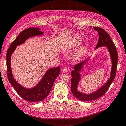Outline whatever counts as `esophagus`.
Wrapping results in <instances>:
<instances>
[{"mask_svg": "<svg viewBox=\"0 0 126 126\" xmlns=\"http://www.w3.org/2000/svg\"><path fill=\"white\" fill-rule=\"evenodd\" d=\"M68 71V69H67V67H64V68H63V72H67Z\"/></svg>", "mask_w": 126, "mask_h": 126, "instance_id": "1", "label": "esophagus"}]
</instances>
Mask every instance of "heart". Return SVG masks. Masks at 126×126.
Segmentation results:
<instances>
[{
  "instance_id": "heart-1",
  "label": "heart",
  "mask_w": 126,
  "mask_h": 126,
  "mask_svg": "<svg viewBox=\"0 0 126 126\" xmlns=\"http://www.w3.org/2000/svg\"><path fill=\"white\" fill-rule=\"evenodd\" d=\"M81 39L78 37L72 38L69 41H68L64 45L63 49L64 51H69L72 49H74L78 47L81 44ZM88 51V48L85 46H83L80 47L76 51L73 56V59L75 61H78L84 57Z\"/></svg>"
}]
</instances>
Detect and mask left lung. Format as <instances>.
<instances>
[{
	"label": "left lung",
	"mask_w": 126,
	"mask_h": 126,
	"mask_svg": "<svg viewBox=\"0 0 126 126\" xmlns=\"http://www.w3.org/2000/svg\"><path fill=\"white\" fill-rule=\"evenodd\" d=\"M94 29L98 32L99 41L96 49L102 47H106L109 52L111 60V69L110 72V77L108 80L99 88L90 94H85L78 90V86L81 78V72L84 69L86 64L88 62L90 57L83 62L78 63L74 67V70L71 72V93L75 97L80 100L90 101L97 99L104 95L110 86L111 85L113 79H115L118 63V54L115 44L110 38L107 32L100 27H94Z\"/></svg>",
	"instance_id": "8db88e82"
}]
</instances>
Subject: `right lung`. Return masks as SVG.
Listing matches in <instances>:
<instances>
[{
  "mask_svg": "<svg viewBox=\"0 0 126 126\" xmlns=\"http://www.w3.org/2000/svg\"><path fill=\"white\" fill-rule=\"evenodd\" d=\"M44 35V32L41 31L40 28L32 27L24 30L11 43L6 55L7 76L9 81L22 99L30 102L40 101L48 96L56 78L59 75L60 68L57 67L48 69L35 86L26 88L21 86L15 79L11 70V57L18 46L24 44L30 38L43 36Z\"/></svg>",
  "mask_w": 126,
  "mask_h": 126,
  "instance_id": "add662e5",
  "label": "right lung"
}]
</instances>
